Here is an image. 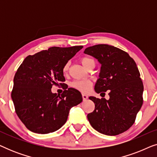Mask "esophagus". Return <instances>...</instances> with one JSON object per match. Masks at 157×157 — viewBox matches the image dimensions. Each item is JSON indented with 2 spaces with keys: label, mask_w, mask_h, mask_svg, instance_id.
Instances as JSON below:
<instances>
[{
  "label": "esophagus",
  "mask_w": 157,
  "mask_h": 157,
  "mask_svg": "<svg viewBox=\"0 0 157 157\" xmlns=\"http://www.w3.org/2000/svg\"><path fill=\"white\" fill-rule=\"evenodd\" d=\"M82 98H83V101H86L88 98V95H86V94H82Z\"/></svg>",
  "instance_id": "obj_1"
}]
</instances>
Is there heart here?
Masks as SVG:
<instances>
[{
	"instance_id": "1",
	"label": "heart",
	"mask_w": 157,
	"mask_h": 157,
	"mask_svg": "<svg viewBox=\"0 0 157 157\" xmlns=\"http://www.w3.org/2000/svg\"><path fill=\"white\" fill-rule=\"evenodd\" d=\"M81 63L82 65L86 68V66L91 63H93L94 60L91 59V58L89 57H83L81 60ZM68 69V65L66 64L63 67V71L66 72ZM71 86L74 87V89H76L78 91H82V92H87L89 91L90 88L91 86V81L86 79H83V80H78L75 81L71 83Z\"/></svg>"
}]
</instances>
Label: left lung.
<instances>
[{
  "instance_id": "1",
  "label": "left lung",
  "mask_w": 157,
  "mask_h": 157,
  "mask_svg": "<svg viewBox=\"0 0 157 157\" xmlns=\"http://www.w3.org/2000/svg\"><path fill=\"white\" fill-rule=\"evenodd\" d=\"M84 53L101 65L95 91H109V100L89 97L95 104L94 111L87 115L89 123L101 134H121L133 125L143 104L144 86L138 67L127 53L113 46L95 45Z\"/></svg>"
}]
</instances>
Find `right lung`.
Returning a JSON list of instances; mask_svg holds the SVG:
<instances>
[{"instance_id": "add662e5", "label": "right lung", "mask_w": 157, "mask_h": 157, "mask_svg": "<svg viewBox=\"0 0 157 157\" xmlns=\"http://www.w3.org/2000/svg\"><path fill=\"white\" fill-rule=\"evenodd\" d=\"M82 48L51 47L29 56L19 66L11 98L17 115L31 132L44 134L59 129L70 109L83 101L81 92L74 88L61 95L51 91L53 85L64 84V66Z\"/></svg>"}]
</instances>
